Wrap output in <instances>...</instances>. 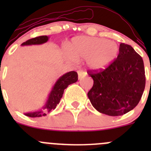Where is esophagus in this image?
Returning a JSON list of instances; mask_svg holds the SVG:
<instances>
[{
  "instance_id": "34e87169",
  "label": "esophagus",
  "mask_w": 151,
  "mask_h": 151,
  "mask_svg": "<svg viewBox=\"0 0 151 151\" xmlns=\"http://www.w3.org/2000/svg\"><path fill=\"white\" fill-rule=\"evenodd\" d=\"M78 79H81L82 78H83V77H85L86 75H87V73H85V72L82 71V70H78Z\"/></svg>"
}]
</instances>
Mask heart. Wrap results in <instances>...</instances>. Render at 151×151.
<instances>
[{
  "label": "heart",
  "mask_w": 151,
  "mask_h": 151,
  "mask_svg": "<svg viewBox=\"0 0 151 151\" xmlns=\"http://www.w3.org/2000/svg\"><path fill=\"white\" fill-rule=\"evenodd\" d=\"M119 54V46L113 41L89 36L72 38L65 55L72 61L85 60L88 67L94 70L104 69L112 63Z\"/></svg>",
  "instance_id": "obj_1"
}]
</instances>
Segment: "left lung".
I'll return each mask as SVG.
<instances>
[{
  "mask_svg": "<svg viewBox=\"0 0 151 151\" xmlns=\"http://www.w3.org/2000/svg\"><path fill=\"white\" fill-rule=\"evenodd\" d=\"M88 73L94 85L88 97L100 113L122 116L139 103L145 88V66L142 57L130 45L121 43L118 57L110 66Z\"/></svg>",
  "mask_w": 151,
  "mask_h": 151,
  "instance_id": "left-lung-1",
  "label": "left lung"
}]
</instances>
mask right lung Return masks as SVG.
Segmentation results:
<instances>
[{"instance_id":"add662e5","label":"right lung","mask_w":151,"mask_h":151,"mask_svg":"<svg viewBox=\"0 0 151 151\" xmlns=\"http://www.w3.org/2000/svg\"><path fill=\"white\" fill-rule=\"evenodd\" d=\"M49 37L47 35L38 36L36 38L28 40L26 42H23L21 46L42 45L44 43H46ZM77 81H78V74L76 72L71 71L63 75L62 76H60L57 79V81L52 88L48 97H47V100L45 104L42 106V109L36 110V111L29 112V113H26L24 114L27 116L32 117V118L45 116L47 115V113H49L52 110L55 109L57 105L59 104L60 101L62 98L64 90L68 87V85L75 83Z\"/></svg>"}]
</instances>
